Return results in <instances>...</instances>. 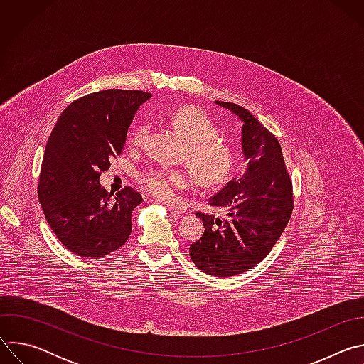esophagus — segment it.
Masks as SVG:
<instances>
[{
	"label": "esophagus",
	"mask_w": 364,
	"mask_h": 364,
	"mask_svg": "<svg viewBox=\"0 0 364 364\" xmlns=\"http://www.w3.org/2000/svg\"><path fill=\"white\" fill-rule=\"evenodd\" d=\"M170 212L177 218H187L190 215V212L187 209H170Z\"/></svg>",
	"instance_id": "1"
}]
</instances>
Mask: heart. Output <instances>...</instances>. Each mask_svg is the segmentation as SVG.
Returning a JSON list of instances; mask_svg holds the SVG:
<instances>
[{"mask_svg":"<svg viewBox=\"0 0 364 364\" xmlns=\"http://www.w3.org/2000/svg\"><path fill=\"white\" fill-rule=\"evenodd\" d=\"M170 121L181 136L190 142L187 155L198 177L207 184L223 183L235 167L233 148L216 139L218 129L212 119L196 108L184 107L171 114ZM146 125H138L129 134V144L138 146L145 134ZM141 187L152 197L161 201H171L178 191L193 186V176L183 168H149L139 174Z\"/></svg>","mask_w":364,"mask_h":364,"instance_id":"obj_1","label":"heart"}]
</instances>
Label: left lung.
Masks as SVG:
<instances>
[{"label": "left lung", "mask_w": 364, "mask_h": 364, "mask_svg": "<svg viewBox=\"0 0 364 364\" xmlns=\"http://www.w3.org/2000/svg\"><path fill=\"white\" fill-rule=\"evenodd\" d=\"M215 102L243 124L240 145L246 170L209 198L210 205L225 210L223 216L196 213L205 230L191 243L190 257L204 274L226 278L262 262L288 225L294 198L275 135L243 107Z\"/></svg>", "instance_id": "8db88e82"}]
</instances>
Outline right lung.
I'll return each instance as SVG.
<instances>
[{
  "instance_id": "obj_1",
  "label": "right lung",
  "mask_w": 364,
  "mask_h": 364,
  "mask_svg": "<svg viewBox=\"0 0 364 364\" xmlns=\"http://www.w3.org/2000/svg\"><path fill=\"white\" fill-rule=\"evenodd\" d=\"M149 97L122 89L89 93L70 103L48 136L38 200L51 230L79 256H105L131 235V215L141 194L125 187L114 196L99 177L122 152L135 112Z\"/></svg>"
}]
</instances>
